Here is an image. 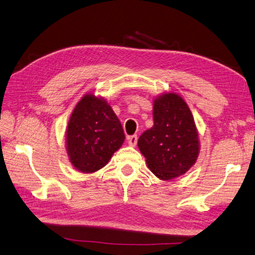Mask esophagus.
<instances>
[{
	"label": "esophagus",
	"mask_w": 255,
	"mask_h": 255,
	"mask_svg": "<svg viewBox=\"0 0 255 255\" xmlns=\"http://www.w3.org/2000/svg\"><path fill=\"white\" fill-rule=\"evenodd\" d=\"M127 141H128V143H129V146H131V147L136 146L137 141H138L137 134H131V136H128V137H127Z\"/></svg>",
	"instance_id": "esophagus-1"
}]
</instances>
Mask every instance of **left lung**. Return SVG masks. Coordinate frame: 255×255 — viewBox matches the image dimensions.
I'll list each match as a JSON object with an SVG mask.
<instances>
[{
    "label": "left lung",
    "mask_w": 255,
    "mask_h": 255,
    "mask_svg": "<svg viewBox=\"0 0 255 255\" xmlns=\"http://www.w3.org/2000/svg\"><path fill=\"white\" fill-rule=\"evenodd\" d=\"M153 126L138 139L147 166L161 180L181 176L199 154L198 131L188 105L177 94L168 93L153 103Z\"/></svg>",
    "instance_id": "8db88e82"
}]
</instances>
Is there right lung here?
<instances>
[{
  "label": "right lung",
  "mask_w": 255,
  "mask_h": 255,
  "mask_svg": "<svg viewBox=\"0 0 255 255\" xmlns=\"http://www.w3.org/2000/svg\"><path fill=\"white\" fill-rule=\"evenodd\" d=\"M125 140L122 124L103 98L86 95L68 122L67 153L77 170L91 173L106 164Z\"/></svg>",
  "instance_id": "1"
}]
</instances>
